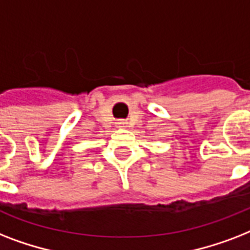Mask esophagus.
<instances>
[{"mask_svg": "<svg viewBox=\"0 0 250 250\" xmlns=\"http://www.w3.org/2000/svg\"><path fill=\"white\" fill-rule=\"evenodd\" d=\"M117 125H119V127H125V122H123V121H119V122H118V123H117Z\"/></svg>", "mask_w": 250, "mask_h": 250, "instance_id": "obj_1", "label": "esophagus"}]
</instances>
